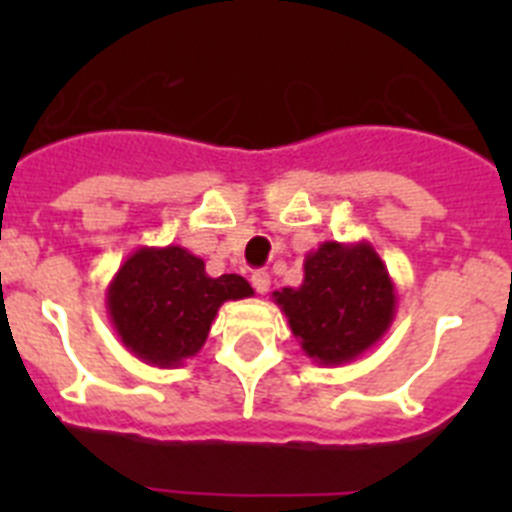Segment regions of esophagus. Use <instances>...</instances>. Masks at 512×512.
<instances>
[{
  "label": "esophagus",
  "instance_id": "1",
  "mask_svg": "<svg viewBox=\"0 0 512 512\" xmlns=\"http://www.w3.org/2000/svg\"><path fill=\"white\" fill-rule=\"evenodd\" d=\"M251 284H253V289L259 292V295H266V292H269L271 277H269V274H266V271H253Z\"/></svg>",
  "mask_w": 512,
  "mask_h": 512
}]
</instances>
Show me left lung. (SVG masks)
<instances>
[{"mask_svg":"<svg viewBox=\"0 0 512 512\" xmlns=\"http://www.w3.org/2000/svg\"><path fill=\"white\" fill-rule=\"evenodd\" d=\"M292 336L315 364L359 359L390 330L397 292L372 243L325 241L305 256L300 287L274 292Z\"/></svg>","mask_w":512,"mask_h":512,"instance_id":"obj_1","label":"left lung"}]
</instances>
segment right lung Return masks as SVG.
Segmentation results:
<instances>
[{
	"label": "right lung",
	"mask_w": 512,
	"mask_h": 512,
	"mask_svg": "<svg viewBox=\"0 0 512 512\" xmlns=\"http://www.w3.org/2000/svg\"><path fill=\"white\" fill-rule=\"evenodd\" d=\"M238 274L210 277L205 261L182 246H140L107 287V312L122 346L158 369L200 354L220 305L251 297Z\"/></svg>",
	"instance_id": "right-lung-1"
}]
</instances>
